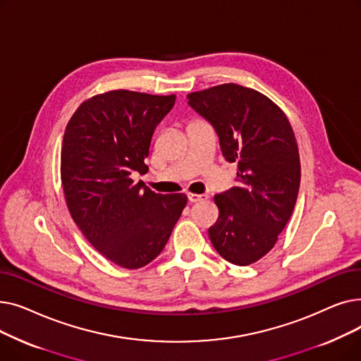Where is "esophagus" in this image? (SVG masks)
Wrapping results in <instances>:
<instances>
[{
    "label": "esophagus",
    "mask_w": 361,
    "mask_h": 361,
    "mask_svg": "<svg viewBox=\"0 0 361 361\" xmlns=\"http://www.w3.org/2000/svg\"><path fill=\"white\" fill-rule=\"evenodd\" d=\"M187 197H188V202H192V203H197V202L207 199L206 195H196V193H188Z\"/></svg>",
    "instance_id": "obj_1"
}]
</instances>
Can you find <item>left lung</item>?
<instances>
[{
	"instance_id": "8db88e82",
	"label": "left lung",
	"mask_w": 361,
	"mask_h": 361,
	"mask_svg": "<svg viewBox=\"0 0 361 361\" xmlns=\"http://www.w3.org/2000/svg\"><path fill=\"white\" fill-rule=\"evenodd\" d=\"M187 99L215 128L224 158L238 166L237 185L214 197L219 216L209 238L225 260L247 267L274 247L294 211L301 168L293 127L268 97L235 83Z\"/></svg>"
}]
</instances>
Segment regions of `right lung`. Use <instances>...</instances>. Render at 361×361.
Wrapping results in <instances>:
<instances>
[{
  "label": "right lung",
  "instance_id": "right-lung-1",
  "mask_svg": "<svg viewBox=\"0 0 361 361\" xmlns=\"http://www.w3.org/2000/svg\"><path fill=\"white\" fill-rule=\"evenodd\" d=\"M176 104L111 90L85 101L70 118L61 147V183L71 218L104 257L139 269L165 247L185 207L183 193L159 195L135 183L157 126Z\"/></svg>",
  "mask_w": 361,
  "mask_h": 361
}]
</instances>
